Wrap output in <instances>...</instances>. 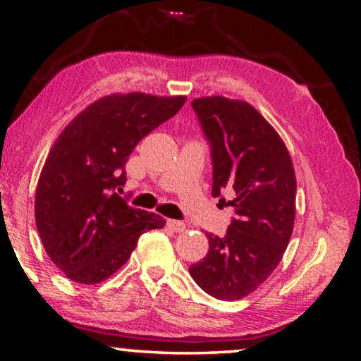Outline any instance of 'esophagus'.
<instances>
[{
    "label": "esophagus",
    "mask_w": 361,
    "mask_h": 361,
    "mask_svg": "<svg viewBox=\"0 0 361 361\" xmlns=\"http://www.w3.org/2000/svg\"><path fill=\"white\" fill-rule=\"evenodd\" d=\"M167 226L169 229H172L173 232H183L186 229V224L181 221H176V219H167Z\"/></svg>",
    "instance_id": "obj_1"
}]
</instances>
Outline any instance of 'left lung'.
Returning <instances> with one entry per match:
<instances>
[{
  "mask_svg": "<svg viewBox=\"0 0 361 361\" xmlns=\"http://www.w3.org/2000/svg\"><path fill=\"white\" fill-rule=\"evenodd\" d=\"M212 145L213 197L229 191L235 218L224 237L207 234L209 253L189 267L221 301L253 293L276 271L296 215V175L282 137L250 103L221 95L191 102Z\"/></svg>",
  "mask_w": 361,
  "mask_h": 361,
  "instance_id": "8db88e82",
  "label": "left lung"
}]
</instances>
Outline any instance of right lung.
<instances>
[{"label": "right lung", "mask_w": 361, "mask_h": 361, "mask_svg": "<svg viewBox=\"0 0 361 361\" xmlns=\"http://www.w3.org/2000/svg\"><path fill=\"white\" fill-rule=\"evenodd\" d=\"M185 95L111 94L84 108L49 151L35 219L49 258L76 283H100L126 264L146 231L166 219L135 209L116 189L140 140L180 111Z\"/></svg>", "instance_id": "obj_1"}]
</instances>
